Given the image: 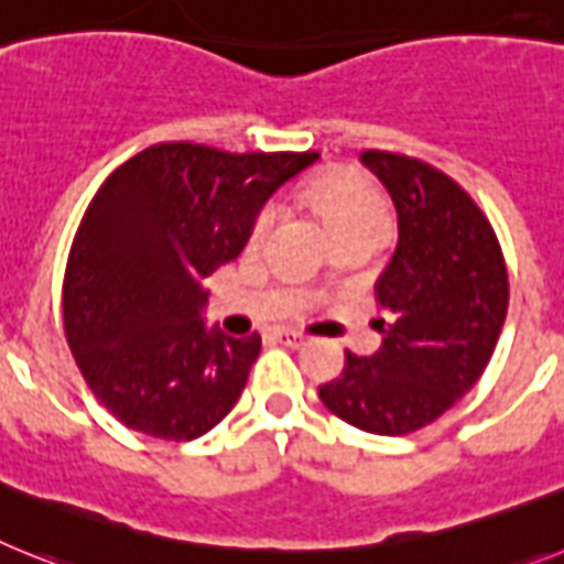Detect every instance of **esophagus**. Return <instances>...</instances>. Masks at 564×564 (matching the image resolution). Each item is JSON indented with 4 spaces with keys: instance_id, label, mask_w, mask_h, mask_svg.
<instances>
[{
    "instance_id": "1",
    "label": "esophagus",
    "mask_w": 564,
    "mask_h": 564,
    "mask_svg": "<svg viewBox=\"0 0 564 564\" xmlns=\"http://www.w3.org/2000/svg\"><path fill=\"white\" fill-rule=\"evenodd\" d=\"M275 340L283 343V346H292V349H301L306 346V335L295 329H275Z\"/></svg>"
}]
</instances>
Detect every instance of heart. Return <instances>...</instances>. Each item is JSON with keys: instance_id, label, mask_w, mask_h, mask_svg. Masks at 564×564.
I'll return each mask as SVG.
<instances>
[{"instance_id": "b5f03b06", "label": "heart", "mask_w": 564, "mask_h": 564, "mask_svg": "<svg viewBox=\"0 0 564 564\" xmlns=\"http://www.w3.org/2000/svg\"><path fill=\"white\" fill-rule=\"evenodd\" d=\"M312 200H315V209L321 213L332 238L340 232H351V229L386 232V227H389V209H386L383 195L377 193L369 181L360 178V175L346 173L321 181L312 189ZM275 207H263L254 218L249 241L261 243L269 229H272V224H275Z\"/></svg>"}]
</instances>
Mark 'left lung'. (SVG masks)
<instances>
[{"label": "left lung", "instance_id": "obj_1", "mask_svg": "<svg viewBox=\"0 0 564 564\" xmlns=\"http://www.w3.org/2000/svg\"><path fill=\"white\" fill-rule=\"evenodd\" d=\"M360 161L398 209V249L375 283L383 346L346 351L317 394L355 429L394 437L434 423L482 377L506 323L508 272L457 181L409 155L366 150Z\"/></svg>", "mask_w": 564, "mask_h": 564}]
</instances>
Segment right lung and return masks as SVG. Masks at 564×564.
Segmentation results:
<instances>
[{
    "label": "right lung",
    "instance_id": "right-lung-1",
    "mask_svg": "<svg viewBox=\"0 0 564 564\" xmlns=\"http://www.w3.org/2000/svg\"><path fill=\"white\" fill-rule=\"evenodd\" d=\"M317 159L175 141L147 147L101 184L73 238L62 312L87 386L127 429L187 443L238 403L261 335L209 329L204 283Z\"/></svg>",
    "mask_w": 564,
    "mask_h": 564
}]
</instances>
